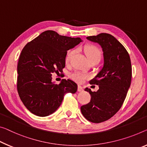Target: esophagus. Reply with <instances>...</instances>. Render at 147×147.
<instances>
[{
    "mask_svg": "<svg viewBox=\"0 0 147 147\" xmlns=\"http://www.w3.org/2000/svg\"><path fill=\"white\" fill-rule=\"evenodd\" d=\"M78 91L79 92H82L83 91V88L82 86H81V85H78Z\"/></svg>",
    "mask_w": 147,
    "mask_h": 147,
    "instance_id": "obj_1",
    "label": "esophagus"
}]
</instances>
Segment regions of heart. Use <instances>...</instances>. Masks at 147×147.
Here are the masks:
<instances>
[{
	"label": "heart",
	"mask_w": 147,
	"mask_h": 147,
	"mask_svg": "<svg viewBox=\"0 0 147 147\" xmlns=\"http://www.w3.org/2000/svg\"><path fill=\"white\" fill-rule=\"evenodd\" d=\"M85 55H86L87 57L89 60L91 62L92 60H98L100 59L101 56H102V52H101L100 49L98 48V47L95 46L94 45H87L85 46L84 49H83ZM75 51H68L66 54V62L68 63L70 60L72 55H74ZM70 78L72 80H74L78 83H82L85 80L89 78V75L87 74L83 73V72L80 71H75L73 73L70 74Z\"/></svg>",
	"instance_id": "obj_1"
}]
</instances>
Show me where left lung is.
<instances>
[{
    "instance_id": "obj_1",
    "label": "left lung",
    "mask_w": 147,
    "mask_h": 147,
    "mask_svg": "<svg viewBox=\"0 0 147 147\" xmlns=\"http://www.w3.org/2000/svg\"><path fill=\"white\" fill-rule=\"evenodd\" d=\"M87 39L102 47L104 65L89 81L90 84L98 85L99 89L92 92L85 88L91 98L81 106V111L91 122L101 123L112 118L122 106L131 81V63L125 47L112 35L102 33Z\"/></svg>"
}]
</instances>
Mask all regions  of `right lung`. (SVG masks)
<instances>
[{
    "label": "right lung",
    "mask_w": 147,
    "mask_h": 147,
    "mask_svg": "<svg viewBox=\"0 0 147 147\" xmlns=\"http://www.w3.org/2000/svg\"><path fill=\"white\" fill-rule=\"evenodd\" d=\"M81 41L79 37L48 30L24 47L18 63L17 89L22 102L32 114L40 117L53 114L65 94L77 91L78 85L74 81L63 79L55 84L52 74L62 73L67 51Z\"/></svg>",
    "instance_id": "add662e5"
}]
</instances>
